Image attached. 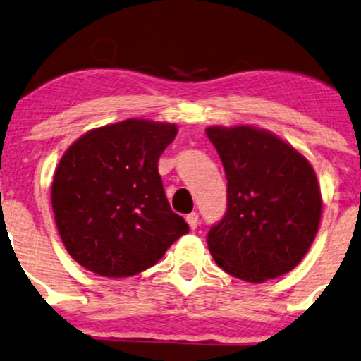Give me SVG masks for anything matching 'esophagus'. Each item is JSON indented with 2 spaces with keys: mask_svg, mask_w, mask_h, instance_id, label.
<instances>
[{
  "mask_svg": "<svg viewBox=\"0 0 361 361\" xmlns=\"http://www.w3.org/2000/svg\"><path fill=\"white\" fill-rule=\"evenodd\" d=\"M198 221H200L198 213H190V214H186V223H188L191 230H195V228L198 226Z\"/></svg>",
  "mask_w": 361,
  "mask_h": 361,
  "instance_id": "obj_1",
  "label": "esophagus"
}]
</instances>
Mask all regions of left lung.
I'll return each instance as SVG.
<instances>
[{
  "mask_svg": "<svg viewBox=\"0 0 361 361\" xmlns=\"http://www.w3.org/2000/svg\"><path fill=\"white\" fill-rule=\"evenodd\" d=\"M228 180L226 213L209 228L218 267L250 283L302 262L317 236L322 193L310 161L276 135L248 125L209 126Z\"/></svg>",
  "mask_w": 361,
  "mask_h": 361,
  "instance_id": "1",
  "label": "left lung"
}]
</instances>
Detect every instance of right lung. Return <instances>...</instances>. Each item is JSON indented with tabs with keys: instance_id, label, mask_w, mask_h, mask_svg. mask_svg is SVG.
Masks as SVG:
<instances>
[{
	"instance_id": "add662e5",
	"label": "right lung",
	"mask_w": 361,
	"mask_h": 361,
	"mask_svg": "<svg viewBox=\"0 0 361 361\" xmlns=\"http://www.w3.org/2000/svg\"><path fill=\"white\" fill-rule=\"evenodd\" d=\"M176 125L130 120L94 128L59 159L51 207L68 253L108 278L153 267L188 225L173 213L158 173Z\"/></svg>"
}]
</instances>
